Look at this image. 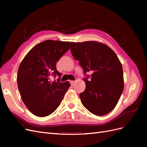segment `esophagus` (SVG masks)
<instances>
[{"label":"esophagus","instance_id":"obj_1","mask_svg":"<svg viewBox=\"0 0 147 147\" xmlns=\"http://www.w3.org/2000/svg\"><path fill=\"white\" fill-rule=\"evenodd\" d=\"M70 83L71 84H72V85H74V83H75V81H74V80H71V81L70 82Z\"/></svg>","mask_w":147,"mask_h":147}]
</instances>
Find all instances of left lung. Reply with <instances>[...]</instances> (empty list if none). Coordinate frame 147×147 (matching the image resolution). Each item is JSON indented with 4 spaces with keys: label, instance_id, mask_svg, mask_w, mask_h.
<instances>
[{
    "label": "left lung",
    "instance_id": "1",
    "mask_svg": "<svg viewBox=\"0 0 147 147\" xmlns=\"http://www.w3.org/2000/svg\"><path fill=\"white\" fill-rule=\"evenodd\" d=\"M71 53L79 61L83 72L91 73L83 79L86 88L80 94L83 106L92 114L103 116L117 105L124 89L121 62L107 45L95 41L70 42Z\"/></svg>",
    "mask_w": 147,
    "mask_h": 147
}]
</instances>
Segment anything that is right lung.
Wrapping results in <instances>:
<instances>
[{
    "label": "right lung",
    "mask_w": 147,
    "mask_h": 147,
    "mask_svg": "<svg viewBox=\"0 0 147 147\" xmlns=\"http://www.w3.org/2000/svg\"><path fill=\"white\" fill-rule=\"evenodd\" d=\"M69 49V42L48 40L33 47L21 61L18 87L26 107L35 116L44 117L54 112L70 86L69 82L61 83L60 78L50 81L51 75L61 77L56 62Z\"/></svg>",
    "instance_id": "right-lung-1"
}]
</instances>
